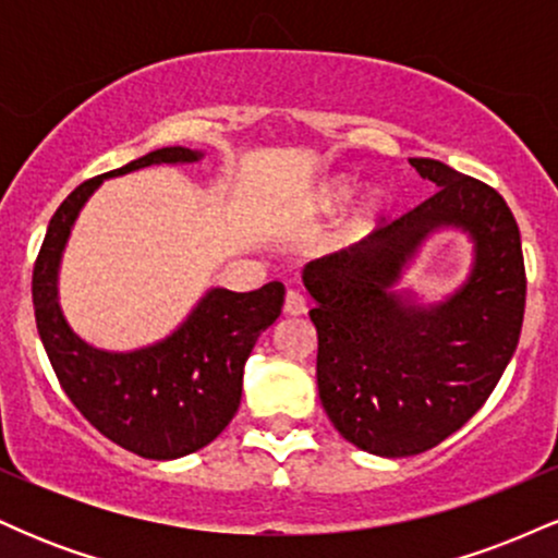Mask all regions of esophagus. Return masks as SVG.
Wrapping results in <instances>:
<instances>
[{"label":"esophagus","mask_w":558,"mask_h":558,"mask_svg":"<svg viewBox=\"0 0 558 558\" xmlns=\"http://www.w3.org/2000/svg\"><path fill=\"white\" fill-rule=\"evenodd\" d=\"M283 312H286V315H291V317H299V315H304V312H306V299L301 296L299 291H288V293H286V304H283Z\"/></svg>","instance_id":"1"}]
</instances>
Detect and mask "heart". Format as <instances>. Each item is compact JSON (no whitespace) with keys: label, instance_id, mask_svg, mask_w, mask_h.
Wrapping results in <instances>:
<instances>
[{"label":"heart","instance_id":"1","mask_svg":"<svg viewBox=\"0 0 558 558\" xmlns=\"http://www.w3.org/2000/svg\"><path fill=\"white\" fill-rule=\"evenodd\" d=\"M360 191V183L349 175H336L328 178L325 183H319L312 194V209L323 215H332V213H341L345 204L356 196ZM388 194L383 189H373L362 196L360 207H356L354 217L349 222V239H360V235L369 233L377 220L388 213Z\"/></svg>","mask_w":558,"mask_h":558}]
</instances>
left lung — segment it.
<instances>
[{
  "instance_id": "obj_1",
  "label": "left lung",
  "mask_w": 558,
  "mask_h": 558,
  "mask_svg": "<svg viewBox=\"0 0 558 558\" xmlns=\"http://www.w3.org/2000/svg\"><path fill=\"white\" fill-rule=\"evenodd\" d=\"M409 165L438 191L301 272L315 299L323 409L349 444L386 459L438 446L483 407L520 343L527 291L504 196L438 159ZM438 229L468 233L473 267L457 292L422 305L398 283Z\"/></svg>"
}]
</instances>
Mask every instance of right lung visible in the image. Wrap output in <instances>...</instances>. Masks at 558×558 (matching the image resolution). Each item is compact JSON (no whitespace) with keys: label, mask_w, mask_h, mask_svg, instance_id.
Returning a JSON list of instances; mask_svg holds the SVG:
<instances>
[{"label":"right lung","mask_w":558,"mask_h":558,"mask_svg":"<svg viewBox=\"0 0 558 558\" xmlns=\"http://www.w3.org/2000/svg\"><path fill=\"white\" fill-rule=\"evenodd\" d=\"M204 151L165 146L123 168L81 183L60 204L34 265L36 328L68 399L101 435L144 459H181L204 448L235 417L243 364L257 338L283 310L278 280L248 293L209 288L162 341L133 351H105L70 328L60 306V262L83 204L107 178L191 165Z\"/></svg>","instance_id":"1"}]
</instances>
